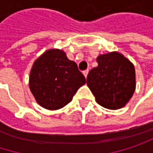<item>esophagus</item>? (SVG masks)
Segmentation results:
<instances>
[{"label":"esophagus","instance_id":"obj_1","mask_svg":"<svg viewBox=\"0 0 153 153\" xmlns=\"http://www.w3.org/2000/svg\"><path fill=\"white\" fill-rule=\"evenodd\" d=\"M88 74V70H85V71L83 72V75L85 76V78H87Z\"/></svg>","mask_w":153,"mask_h":153}]
</instances>
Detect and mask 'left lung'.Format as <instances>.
Listing matches in <instances>:
<instances>
[{
    "label": "left lung",
    "mask_w": 153,
    "mask_h": 153,
    "mask_svg": "<svg viewBox=\"0 0 153 153\" xmlns=\"http://www.w3.org/2000/svg\"><path fill=\"white\" fill-rule=\"evenodd\" d=\"M97 62L98 65L87 77V85L97 103L110 110L124 107L136 89L134 65L117 51L99 55Z\"/></svg>",
    "instance_id": "left-lung-1"
}]
</instances>
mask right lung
<instances>
[{
  "instance_id": "obj_1",
  "label": "right lung",
  "mask_w": 153,
  "mask_h": 153,
  "mask_svg": "<svg viewBox=\"0 0 153 153\" xmlns=\"http://www.w3.org/2000/svg\"><path fill=\"white\" fill-rule=\"evenodd\" d=\"M85 83L86 79L76 63L57 48L48 49L38 57L29 77V88L36 102L48 110L65 106Z\"/></svg>"
}]
</instances>
